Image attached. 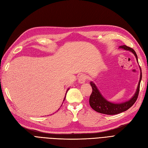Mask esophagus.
Masks as SVG:
<instances>
[{"label": "esophagus", "mask_w": 148, "mask_h": 148, "mask_svg": "<svg viewBox=\"0 0 148 148\" xmlns=\"http://www.w3.org/2000/svg\"><path fill=\"white\" fill-rule=\"evenodd\" d=\"M87 79V77L86 75L84 74H81V75L79 76L78 82H79V84H84V83H85V82H86Z\"/></svg>", "instance_id": "34e87169"}]
</instances>
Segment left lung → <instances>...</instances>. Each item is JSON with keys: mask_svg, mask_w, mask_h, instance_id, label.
<instances>
[{"mask_svg": "<svg viewBox=\"0 0 148 148\" xmlns=\"http://www.w3.org/2000/svg\"><path fill=\"white\" fill-rule=\"evenodd\" d=\"M119 49L132 52V53H133V55L135 56L136 61L138 63L137 55L135 50L133 49L126 45L120 46ZM140 77L135 94L133 95V96L129 100L122 103H115L108 101V100H107L103 96L101 92H100L99 90H98V87H97V85L95 84V83L93 82H90V84L92 87V93L90 97L89 103L91 108L95 111L101 114H108V115H114V114H117L128 110V109L131 108L133 105V104L135 103L137 99L138 94H139L140 85L142 78L141 69L140 67Z\"/></svg>", "mask_w": 148, "mask_h": 148, "instance_id": "1", "label": "left lung"}]
</instances>
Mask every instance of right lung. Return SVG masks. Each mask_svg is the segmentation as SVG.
Listing matches in <instances>:
<instances>
[{"label": "right lung", "instance_id": "obj_1", "mask_svg": "<svg viewBox=\"0 0 148 148\" xmlns=\"http://www.w3.org/2000/svg\"><path fill=\"white\" fill-rule=\"evenodd\" d=\"M69 88H68V89H67V90H66V95H65V97H64V99H63V101H64V99H65V98H66V93H67V92H68V91L69 90ZM62 104H63V103H62ZM62 106V105H61Z\"/></svg>", "mask_w": 148, "mask_h": 148}]
</instances>
